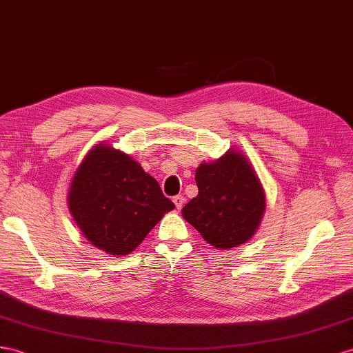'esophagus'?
<instances>
[{
    "mask_svg": "<svg viewBox=\"0 0 353 353\" xmlns=\"http://www.w3.org/2000/svg\"><path fill=\"white\" fill-rule=\"evenodd\" d=\"M173 203L176 204V209H182L183 204H185V196L183 195H176L173 196Z\"/></svg>",
    "mask_w": 353,
    "mask_h": 353,
    "instance_id": "esophagus-1",
    "label": "esophagus"
}]
</instances>
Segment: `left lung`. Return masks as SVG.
<instances>
[{
    "label": "left lung",
    "instance_id": "obj_1",
    "mask_svg": "<svg viewBox=\"0 0 353 353\" xmlns=\"http://www.w3.org/2000/svg\"><path fill=\"white\" fill-rule=\"evenodd\" d=\"M198 195L182 210L183 218L209 245L231 249L248 241L263 218L265 195L254 168L232 150L195 171Z\"/></svg>",
    "mask_w": 353,
    "mask_h": 353
}]
</instances>
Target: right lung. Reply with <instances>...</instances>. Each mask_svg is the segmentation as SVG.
Here are the masks:
<instances>
[{"label": "right lung", "mask_w": 353, "mask_h": 353, "mask_svg": "<svg viewBox=\"0 0 353 353\" xmlns=\"http://www.w3.org/2000/svg\"><path fill=\"white\" fill-rule=\"evenodd\" d=\"M70 212L90 245L108 255H128L174 204L139 162L99 144L76 171Z\"/></svg>", "instance_id": "add662e5"}]
</instances>
